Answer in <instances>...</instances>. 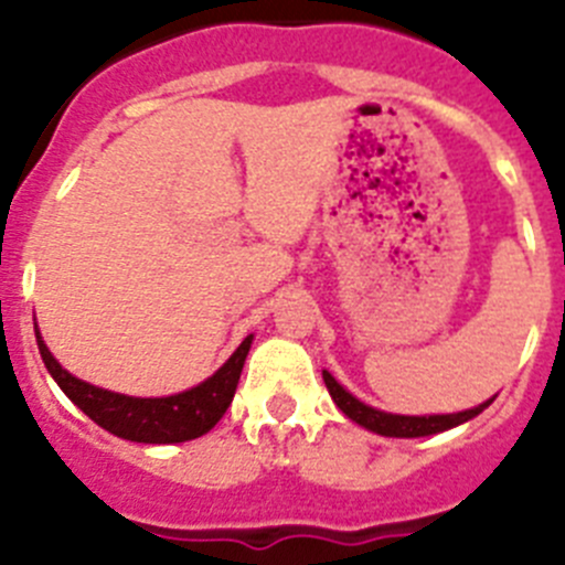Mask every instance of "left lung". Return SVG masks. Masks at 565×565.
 <instances>
[{
    "mask_svg": "<svg viewBox=\"0 0 565 565\" xmlns=\"http://www.w3.org/2000/svg\"><path fill=\"white\" fill-rule=\"evenodd\" d=\"M322 379H326L328 393H331L333 402H337V407L344 413V416L351 418V422L362 424L364 430H373L379 433V436H393V438H418V436H433V433L450 430V427H458V424L476 418L483 407L492 404V398H489V402L478 404V407H472V411L450 413V416H393V413L373 411V407L359 402V398L344 391L342 384H339L328 371H322Z\"/></svg>",
    "mask_w": 565,
    "mask_h": 565,
    "instance_id": "1",
    "label": "left lung"
}]
</instances>
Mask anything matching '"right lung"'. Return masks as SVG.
I'll return each instance as SVG.
<instances>
[{
	"label": "right lung",
	"instance_id": "1",
	"mask_svg": "<svg viewBox=\"0 0 565 565\" xmlns=\"http://www.w3.org/2000/svg\"><path fill=\"white\" fill-rule=\"evenodd\" d=\"M36 342L44 367L50 371V376L56 379L58 387L67 393V398L76 404L78 411L87 413L98 427L109 430L113 436L141 444L192 441V438H201L203 433L212 430L214 424L223 418L228 404H232L239 371H243L248 348H252V337H246L221 371L203 384H198V387H192V391L167 398H132L121 396V393L102 391V387H93L82 379L70 376L62 364L53 359V353L47 351V344L42 342L39 333Z\"/></svg>",
	"mask_w": 565,
	"mask_h": 565
}]
</instances>
